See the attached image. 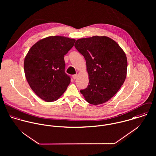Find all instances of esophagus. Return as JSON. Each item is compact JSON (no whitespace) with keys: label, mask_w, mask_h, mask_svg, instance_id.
<instances>
[{"label":"esophagus","mask_w":156,"mask_h":156,"mask_svg":"<svg viewBox=\"0 0 156 156\" xmlns=\"http://www.w3.org/2000/svg\"><path fill=\"white\" fill-rule=\"evenodd\" d=\"M77 77H78V75H77V74H74V75L73 76V77L74 79H76L77 78Z\"/></svg>","instance_id":"esophagus-1"}]
</instances>
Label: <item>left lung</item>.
I'll list each match as a JSON object with an SVG mask.
<instances>
[{
  "mask_svg": "<svg viewBox=\"0 0 156 156\" xmlns=\"http://www.w3.org/2000/svg\"><path fill=\"white\" fill-rule=\"evenodd\" d=\"M74 46L85 58L89 84L80 90L90 104H103L119 90L127 76V59L124 50L111 38L93 36L77 40Z\"/></svg>",
  "mask_w": 156,
  "mask_h": 156,
  "instance_id": "left-lung-1",
  "label": "left lung"
}]
</instances>
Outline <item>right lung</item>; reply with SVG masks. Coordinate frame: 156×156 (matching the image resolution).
<instances>
[{
	"instance_id": "add662e5",
	"label": "right lung",
	"mask_w": 156,
	"mask_h": 156,
	"mask_svg": "<svg viewBox=\"0 0 156 156\" xmlns=\"http://www.w3.org/2000/svg\"><path fill=\"white\" fill-rule=\"evenodd\" d=\"M75 41L62 36L48 37L33 45L24 58V74L30 87L47 102L58 100L70 83L64 57Z\"/></svg>"
}]
</instances>
